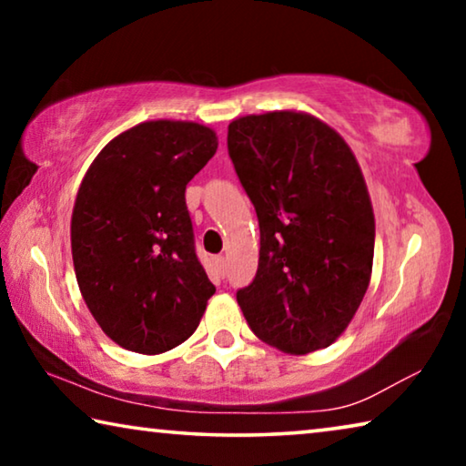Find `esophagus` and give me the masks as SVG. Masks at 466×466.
I'll return each mask as SVG.
<instances>
[{
    "instance_id": "34e87169",
    "label": "esophagus",
    "mask_w": 466,
    "mask_h": 466,
    "mask_svg": "<svg viewBox=\"0 0 466 466\" xmlns=\"http://www.w3.org/2000/svg\"><path fill=\"white\" fill-rule=\"evenodd\" d=\"M214 265L219 275L226 273V258L224 257H214Z\"/></svg>"
}]
</instances>
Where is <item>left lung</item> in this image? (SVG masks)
I'll use <instances>...</instances> for the list:
<instances>
[{
    "label": "left lung",
    "instance_id": "obj_1",
    "mask_svg": "<svg viewBox=\"0 0 466 466\" xmlns=\"http://www.w3.org/2000/svg\"><path fill=\"white\" fill-rule=\"evenodd\" d=\"M228 154L261 230L255 279L236 291L261 341L283 353L329 347L368 289L374 211L345 139L296 110L228 125Z\"/></svg>",
    "mask_w": 466,
    "mask_h": 466
}]
</instances>
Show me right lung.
<instances>
[{"label": "right lung", "mask_w": 466, "mask_h": 466, "mask_svg": "<svg viewBox=\"0 0 466 466\" xmlns=\"http://www.w3.org/2000/svg\"><path fill=\"white\" fill-rule=\"evenodd\" d=\"M216 149L205 125L147 121L108 141L86 172L72 214L76 279L125 350L156 356L187 341L214 296L185 191Z\"/></svg>", "instance_id": "right-lung-1"}]
</instances>
